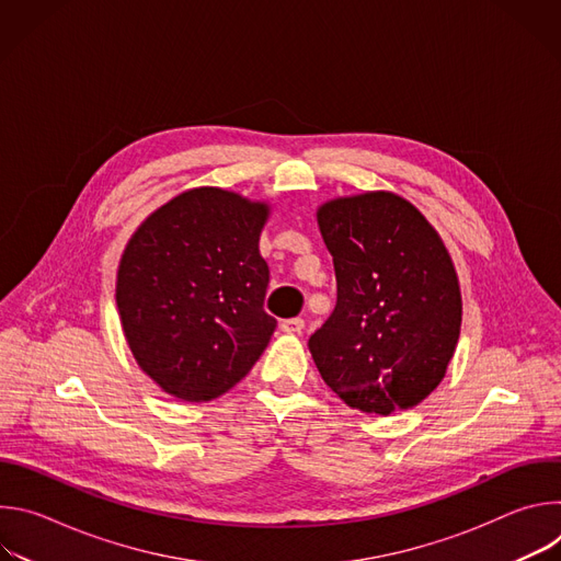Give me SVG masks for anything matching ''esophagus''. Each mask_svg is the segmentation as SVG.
I'll use <instances>...</instances> for the list:
<instances>
[{
    "label": "esophagus",
    "mask_w": 561,
    "mask_h": 561,
    "mask_svg": "<svg viewBox=\"0 0 561 561\" xmlns=\"http://www.w3.org/2000/svg\"><path fill=\"white\" fill-rule=\"evenodd\" d=\"M279 329L284 333H293V335H299L304 331V319L299 317H290V319H284V322L279 324Z\"/></svg>",
    "instance_id": "obj_1"
}]
</instances>
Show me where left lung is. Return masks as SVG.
I'll return each instance as SVG.
<instances>
[{"label":"left lung","instance_id":"left-lung-1","mask_svg":"<svg viewBox=\"0 0 561 561\" xmlns=\"http://www.w3.org/2000/svg\"><path fill=\"white\" fill-rule=\"evenodd\" d=\"M333 255L337 304L308 348L351 409L390 415L417 407L444 379L461 327V293L437 230L386 191L317 208Z\"/></svg>","mask_w":561,"mask_h":561}]
</instances>
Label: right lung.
Listing matches in <instances>:
<instances>
[{
    "instance_id": "obj_1",
    "label": "right lung",
    "mask_w": 561,
    "mask_h": 561,
    "mask_svg": "<svg viewBox=\"0 0 561 561\" xmlns=\"http://www.w3.org/2000/svg\"><path fill=\"white\" fill-rule=\"evenodd\" d=\"M268 204L224 188L186 191L128 239L117 308L139 368L184 402H210L244 379L277 327L264 310Z\"/></svg>"
}]
</instances>
